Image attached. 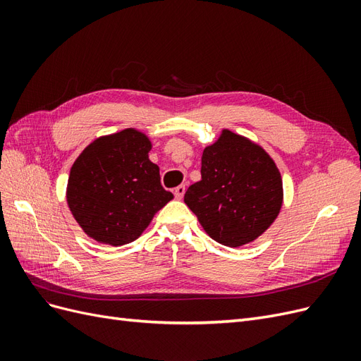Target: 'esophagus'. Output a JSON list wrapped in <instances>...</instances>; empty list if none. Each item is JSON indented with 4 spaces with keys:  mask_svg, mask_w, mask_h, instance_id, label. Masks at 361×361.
I'll list each match as a JSON object with an SVG mask.
<instances>
[{
    "mask_svg": "<svg viewBox=\"0 0 361 361\" xmlns=\"http://www.w3.org/2000/svg\"><path fill=\"white\" fill-rule=\"evenodd\" d=\"M185 194V185H179L178 188H174V197H176L178 200H180L183 197Z\"/></svg>",
    "mask_w": 361,
    "mask_h": 361,
    "instance_id": "1",
    "label": "esophagus"
}]
</instances>
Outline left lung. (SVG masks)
<instances>
[{"instance_id":"8db88e82","label":"left lung","mask_w":361,"mask_h":361,"mask_svg":"<svg viewBox=\"0 0 361 361\" xmlns=\"http://www.w3.org/2000/svg\"><path fill=\"white\" fill-rule=\"evenodd\" d=\"M185 203L214 241L241 247L264 235L283 204L281 174L265 149L223 129L202 154V180Z\"/></svg>"}]
</instances>
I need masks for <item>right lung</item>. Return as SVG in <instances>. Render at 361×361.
<instances>
[{
	"instance_id": "obj_1",
	"label": "right lung",
	"mask_w": 361,
	"mask_h": 361,
	"mask_svg": "<svg viewBox=\"0 0 361 361\" xmlns=\"http://www.w3.org/2000/svg\"><path fill=\"white\" fill-rule=\"evenodd\" d=\"M150 149L145 133L126 128L93 140L75 159L66 202L87 236L113 247L133 243L173 199Z\"/></svg>"
}]
</instances>
